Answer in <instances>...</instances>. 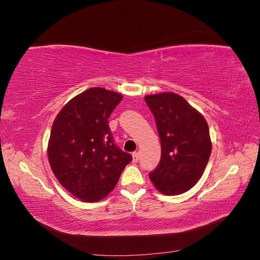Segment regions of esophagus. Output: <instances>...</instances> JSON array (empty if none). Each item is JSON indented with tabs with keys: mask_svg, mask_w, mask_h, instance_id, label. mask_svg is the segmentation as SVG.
I'll use <instances>...</instances> for the list:
<instances>
[{
	"mask_svg": "<svg viewBox=\"0 0 260 260\" xmlns=\"http://www.w3.org/2000/svg\"><path fill=\"white\" fill-rule=\"evenodd\" d=\"M139 160V152H135L132 154V161L137 162Z\"/></svg>",
	"mask_w": 260,
	"mask_h": 260,
	"instance_id": "1",
	"label": "esophagus"
}]
</instances>
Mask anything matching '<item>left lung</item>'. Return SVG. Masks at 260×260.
Listing matches in <instances>:
<instances>
[{"mask_svg": "<svg viewBox=\"0 0 260 260\" xmlns=\"http://www.w3.org/2000/svg\"><path fill=\"white\" fill-rule=\"evenodd\" d=\"M154 114L161 143V158L149 174L165 195L190 190L204 174L211 153L208 124L204 116L174 92L144 96Z\"/></svg>", "mask_w": 260, "mask_h": 260, "instance_id": "1", "label": "left lung"}]
</instances>
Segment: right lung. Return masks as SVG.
Masks as SVG:
<instances>
[{"label":"right lung","instance_id":"1","mask_svg":"<svg viewBox=\"0 0 260 260\" xmlns=\"http://www.w3.org/2000/svg\"><path fill=\"white\" fill-rule=\"evenodd\" d=\"M123 99L90 88L64 105L52 124L48 158L58 182L82 202H99L116 186L130 154L118 148L108 118Z\"/></svg>","mask_w":260,"mask_h":260}]
</instances>
